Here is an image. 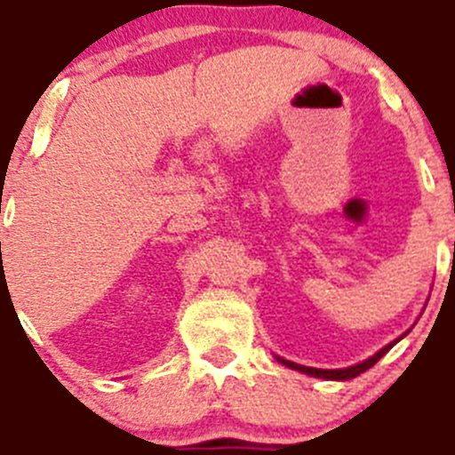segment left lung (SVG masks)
I'll use <instances>...</instances> for the list:
<instances>
[{"instance_id": "8db88e82", "label": "left lung", "mask_w": 455, "mask_h": 455, "mask_svg": "<svg viewBox=\"0 0 455 455\" xmlns=\"http://www.w3.org/2000/svg\"><path fill=\"white\" fill-rule=\"evenodd\" d=\"M395 342H398V339H395ZM395 342L387 345L385 349H380L376 355H371L369 360H364V363L354 364V367H347V369H313V367H302V364L289 363V360H282V358H277V360H280L282 364H286L289 369H295V371H302V373H307V376H313V378H324V380H351V378L360 376V373H364L367 369H371L373 364H376L378 360H380L382 355H385L387 351L395 345Z\"/></svg>"}]
</instances>
